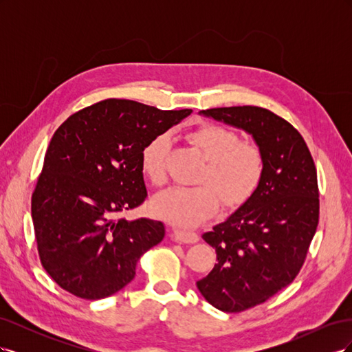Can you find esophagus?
<instances>
[{"mask_svg": "<svg viewBox=\"0 0 352 352\" xmlns=\"http://www.w3.org/2000/svg\"><path fill=\"white\" fill-rule=\"evenodd\" d=\"M175 239L182 243H195L198 241V235L192 230H185V229H175Z\"/></svg>", "mask_w": 352, "mask_h": 352, "instance_id": "esophagus-1", "label": "esophagus"}]
</instances>
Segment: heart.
<instances>
[{
  "label": "heart",
  "instance_id": "heart-1",
  "mask_svg": "<svg viewBox=\"0 0 352 352\" xmlns=\"http://www.w3.org/2000/svg\"><path fill=\"white\" fill-rule=\"evenodd\" d=\"M188 140L207 160L198 177L201 186L168 188L153 201L158 217L185 228L198 226L214 214L217 195L230 207L247 201L258 188L265 166L261 148L241 142V136L228 127L202 124L188 133ZM168 148L170 138L158 135L141 153L142 172L154 185H162L166 179Z\"/></svg>",
  "mask_w": 352,
  "mask_h": 352
}]
</instances>
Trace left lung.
Wrapping results in <instances>:
<instances>
[{
	"label": "left lung",
	"instance_id": "1",
	"mask_svg": "<svg viewBox=\"0 0 352 352\" xmlns=\"http://www.w3.org/2000/svg\"><path fill=\"white\" fill-rule=\"evenodd\" d=\"M199 114L251 135L265 160L255 192L202 233L217 263L198 291L219 310L239 313L267 301L301 270L318 225L317 172L300 132L269 110L243 105Z\"/></svg>",
	"mask_w": 352,
	"mask_h": 352
}]
</instances>
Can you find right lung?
Returning <instances> with one entry per match:
<instances>
[{
    "label": "right lung",
    "instance_id": "right-lung-1",
    "mask_svg": "<svg viewBox=\"0 0 352 352\" xmlns=\"http://www.w3.org/2000/svg\"><path fill=\"white\" fill-rule=\"evenodd\" d=\"M190 113L113 98L72 114L52 135L32 221L41 263L63 289L83 300L114 295L163 241L164 223L119 216L146 198L144 146Z\"/></svg>",
    "mask_w": 352,
    "mask_h": 352
}]
</instances>
